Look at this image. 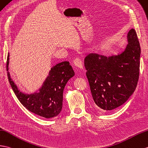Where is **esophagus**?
<instances>
[{"mask_svg":"<svg viewBox=\"0 0 148 148\" xmlns=\"http://www.w3.org/2000/svg\"><path fill=\"white\" fill-rule=\"evenodd\" d=\"M73 63L74 64L75 66H76L77 67L79 68V69H82V62L80 58H75L73 61Z\"/></svg>","mask_w":148,"mask_h":148,"instance_id":"1","label":"esophagus"}]
</instances>
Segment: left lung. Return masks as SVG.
<instances>
[{
  "instance_id": "8db88e82",
  "label": "left lung",
  "mask_w": 148,
  "mask_h": 148,
  "mask_svg": "<svg viewBox=\"0 0 148 148\" xmlns=\"http://www.w3.org/2000/svg\"><path fill=\"white\" fill-rule=\"evenodd\" d=\"M128 44L118 56L89 54L84 59L93 100L99 108L111 110L121 106L134 92L139 75L140 48L134 29L127 34Z\"/></svg>"
}]
</instances>
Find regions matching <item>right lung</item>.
Listing matches in <instances>:
<instances>
[{"mask_svg": "<svg viewBox=\"0 0 148 148\" xmlns=\"http://www.w3.org/2000/svg\"><path fill=\"white\" fill-rule=\"evenodd\" d=\"M6 69L9 81L16 96L25 107L32 113L49 119L58 115L62 108L63 91L67 81L74 75L69 62L64 61L51 69L49 75L44 82L39 92L26 95L18 90L8 72L9 58Z\"/></svg>", "mask_w": 148, "mask_h": 148, "instance_id": "obj_1", "label": "right lung"}]
</instances>
